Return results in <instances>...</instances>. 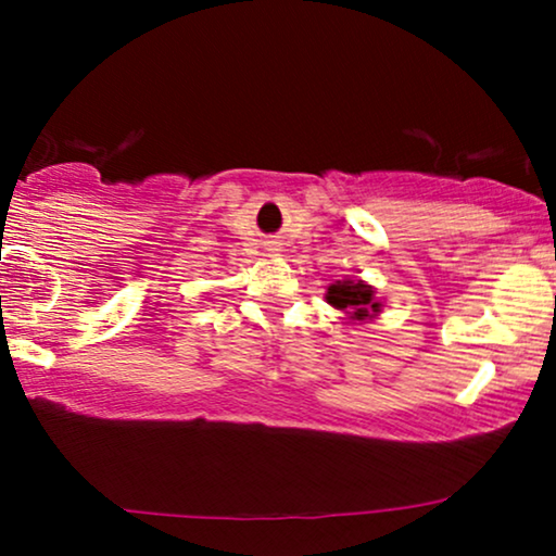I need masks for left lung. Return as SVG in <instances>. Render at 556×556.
Instances as JSON below:
<instances>
[{
	"mask_svg": "<svg viewBox=\"0 0 556 556\" xmlns=\"http://www.w3.org/2000/svg\"><path fill=\"white\" fill-rule=\"evenodd\" d=\"M327 301L358 321L371 319L381 312V301H376V291L366 280H338L327 289Z\"/></svg>",
	"mask_w": 556,
	"mask_h": 556,
	"instance_id": "8db88e82",
	"label": "left lung"
}]
</instances>
